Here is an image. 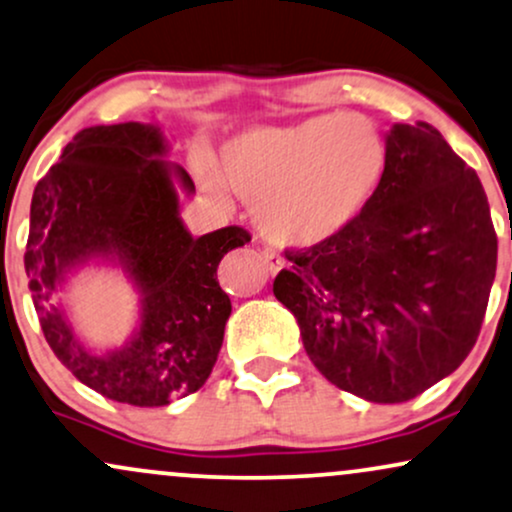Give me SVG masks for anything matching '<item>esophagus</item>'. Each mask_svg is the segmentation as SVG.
Wrapping results in <instances>:
<instances>
[{"label":"esophagus","instance_id":"1","mask_svg":"<svg viewBox=\"0 0 512 512\" xmlns=\"http://www.w3.org/2000/svg\"><path fill=\"white\" fill-rule=\"evenodd\" d=\"M263 261H266L270 275L280 273V270L285 268V258H282L280 254H275V251H270V249L263 251Z\"/></svg>","mask_w":512,"mask_h":512}]
</instances>
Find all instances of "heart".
Listing matches in <instances>:
<instances>
[{
    "mask_svg": "<svg viewBox=\"0 0 512 512\" xmlns=\"http://www.w3.org/2000/svg\"><path fill=\"white\" fill-rule=\"evenodd\" d=\"M386 167V138L357 112L244 131L220 150L218 173L206 160L194 162L215 203L227 201V184L254 203L258 230L280 246H316L340 234L374 196Z\"/></svg>",
    "mask_w": 512,
    "mask_h": 512,
    "instance_id": "heart-1",
    "label": "heart"
}]
</instances>
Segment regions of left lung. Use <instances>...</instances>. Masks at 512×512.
Masks as SVG:
<instances>
[{"label":"left lung","instance_id":"1","mask_svg":"<svg viewBox=\"0 0 512 512\" xmlns=\"http://www.w3.org/2000/svg\"><path fill=\"white\" fill-rule=\"evenodd\" d=\"M381 184L340 234L285 251L273 294L333 386L405 402L453 374L482 328L498 239L477 172L431 124H393Z\"/></svg>","mask_w":512,"mask_h":512}]
</instances>
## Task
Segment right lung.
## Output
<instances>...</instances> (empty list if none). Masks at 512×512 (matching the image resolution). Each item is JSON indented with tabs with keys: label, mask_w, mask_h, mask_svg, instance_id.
Masks as SVG:
<instances>
[{
	"label": "right lung",
	"mask_w": 512,
	"mask_h": 512,
	"mask_svg": "<svg viewBox=\"0 0 512 512\" xmlns=\"http://www.w3.org/2000/svg\"><path fill=\"white\" fill-rule=\"evenodd\" d=\"M160 126H90L66 143L30 201L28 287L57 359L105 398L162 407L196 393L218 362L230 297L218 285L227 251L251 242L242 227L191 237L177 186L194 194L184 167L162 160ZM90 260L119 265L142 297L137 333L95 353L73 333L58 294Z\"/></svg>",
	"instance_id": "right-lung-1"
}]
</instances>
